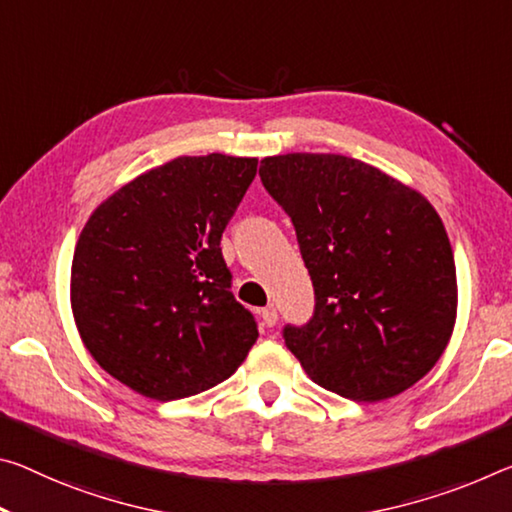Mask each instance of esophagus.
Returning a JSON list of instances; mask_svg holds the SVG:
<instances>
[{
    "label": "esophagus",
    "instance_id": "obj_1",
    "mask_svg": "<svg viewBox=\"0 0 512 512\" xmlns=\"http://www.w3.org/2000/svg\"><path fill=\"white\" fill-rule=\"evenodd\" d=\"M259 319H262V326L273 328L275 323H278V310H275L273 305L264 307V310H259Z\"/></svg>",
    "mask_w": 512,
    "mask_h": 512
}]
</instances>
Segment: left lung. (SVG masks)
Instances as JSON below:
<instances>
[{
  "label": "left lung",
  "instance_id": "8db88e82",
  "mask_svg": "<svg viewBox=\"0 0 512 512\" xmlns=\"http://www.w3.org/2000/svg\"><path fill=\"white\" fill-rule=\"evenodd\" d=\"M289 214L314 285V314L285 344L316 385L383 401L426 376L458 310L444 223L419 191L344 154L291 152L259 166Z\"/></svg>",
  "mask_w": 512,
  "mask_h": 512
}]
</instances>
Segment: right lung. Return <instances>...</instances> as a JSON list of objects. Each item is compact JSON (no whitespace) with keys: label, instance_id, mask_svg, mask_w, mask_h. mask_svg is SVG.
Returning <instances> with one entry per match:
<instances>
[{"label":"right lung","instance_id":"obj_1","mask_svg":"<svg viewBox=\"0 0 512 512\" xmlns=\"http://www.w3.org/2000/svg\"><path fill=\"white\" fill-rule=\"evenodd\" d=\"M255 173V157H177L120 186L81 230L70 275L77 330L134 392L154 401L205 392L257 342L221 253Z\"/></svg>","mask_w":512,"mask_h":512}]
</instances>
